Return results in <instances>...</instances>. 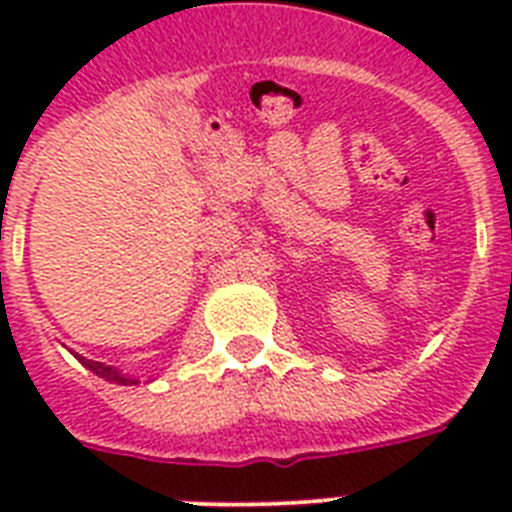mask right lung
Here are the masks:
<instances>
[{
	"mask_svg": "<svg viewBox=\"0 0 512 512\" xmlns=\"http://www.w3.org/2000/svg\"><path fill=\"white\" fill-rule=\"evenodd\" d=\"M76 356V353H74ZM79 361H82L90 372H95L98 377H103V380L108 382H116V385H138V377H132V374H124L122 369H116V366H106V364H100V361H92V358H84V356H76Z\"/></svg>",
	"mask_w": 512,
	"mask_h": 512,
	"instance_id": "right-lung-1",
	"label": "right lung"
}]
</instances>
